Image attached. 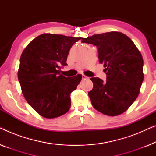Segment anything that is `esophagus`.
I'll use <instances>...</instances> for the list:
<instances>
[{
    "label": "esophagus",
    "mask_w": 156,
    "mask_h": 156,
    "mask_svg": "<svg viewBox=\"0 0 156 156\" xmlns=\"http://www.w3.org/2000/svg\"><path fill=\"white\" fill-rule=\"evenodd\" d=\"M87 78H88V77H87V76H85L84 74H82V79H83V80H85V79H87Z\"/></svg>",
    "instance_id": "1"
}]
</instances>
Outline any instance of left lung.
<instances>
[{
  "instance_id": "obj_1",
  "label": "left lung",
  "mask_w": 156,
  "mask_h": 156,
  "mask_svg": "<svg viewBox=\"0 0 156 156\" xmlns=\"http://www.w3.org/2000/svg\"><path fill=\"white\" fill-rule=\"evenodd\" d=\"M98 48L99 62L105 67L106 81L92 77L88 93L93 107L110 116L125 112L138 96L144 81V59L130 38L120 32H108L82 38Z\"/></svg>"
}]
</instances>
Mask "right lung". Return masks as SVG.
I'll return each mask as SVG.
<instances>
[{"label": "right lung", "mask_w": 156, "mask_h": 156, "mask_svg": "<svg viewBox=\"0 0 156 156\" xmlns=\"http://www.w3.org/2000/svg\"><path fill=\"white\" fill-rule=\"evenodd\" d=\"M80 39L42 34L32 40L21 55L18 77L23 94L42 117L56 118L70 108V94L76 89L82 76L65 77L59 69L67 65L70 48Z\"/></svg>", "instance_id": "right-lung-1"}]
</instances>
